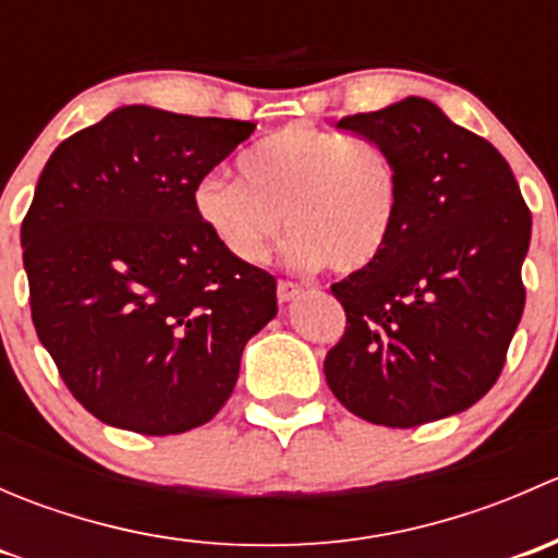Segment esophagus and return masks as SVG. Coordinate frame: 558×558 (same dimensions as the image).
Instances as JSON below:
<instances>
[{
    "label": "esophagus",
    "instance_id": "1",
    "mask_svg": "<svg viewBox=\"0 0 558 558\" xmlns=\"http://www.w3.org/2000/svg\"><path fill=\"white\" fill-rule=\"evenodd\" d=\"M300 294H302V289L296 283H291V280H280V283H278V302H280V305H289V302L296 300Z\"/></svg>",
    "mask_w": 558,
    "mask_h": 558
}]
</instances>
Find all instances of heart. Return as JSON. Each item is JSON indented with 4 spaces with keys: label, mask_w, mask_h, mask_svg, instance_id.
<instances>
[{
    "label": "heart",
    "mask_w": 558,
    "mask_h": 558,
    "mask_svg": "<svg viewBox=\"0 0 558 558\" xmlns=\"http://www.w3.org/2000/svg\"><path fill=\"white\" fill-rule=\"evenodd\" d=\"M240 174H205L191 196L202 227L238 262L262 264L289 227L291 267L326 262L351 275L369 267L397 232L402 172L373 140L289 123L240 156Z\"/></svg>",
    "instance_id": "b5f03b06"
}]
</instances>
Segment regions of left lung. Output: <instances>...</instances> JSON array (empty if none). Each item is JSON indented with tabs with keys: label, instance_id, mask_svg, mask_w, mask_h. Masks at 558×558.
I'll return each instance as SVG.
<instances>
[{
	"label": "left lung",
	"instance_id": "1",
	"mask_svg": "<svg viewBox=\"0 0 558 558\" xmlns=\"http://www.w3.org/2000/svg\"><path fill=\"white\" fill-rule=\"evenodd\" d=\"M337 126L391 150L402 213L386 251L331 286L348 324L326 353V384L369 424L448 418L502 373L526 300L532 213L502 154L429 99Z\"/></svg>",
	"mask_w": 558,
	"mask_h": 558
}]
</instances>
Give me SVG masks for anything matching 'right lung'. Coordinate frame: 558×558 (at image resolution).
<instances>
[{
	"label": "right lung",
	"mask_w": 558,
	"mask_h": 558,
	"mask_svg": "<svg viewBox=\"0 0 558 558\" xmlns=\"http://www.w3.org/2000/svg\"><path fill=\"white\" fill-rule=\"evenodd\" d=\"M253 129L126 105L39 174L21 223L32 320L102 424L150 437L207 424L278 313L272 275L223 251L191 199Z\"/></svg>",
	"instance_id": "right-lung-1"
}]
</instances>
